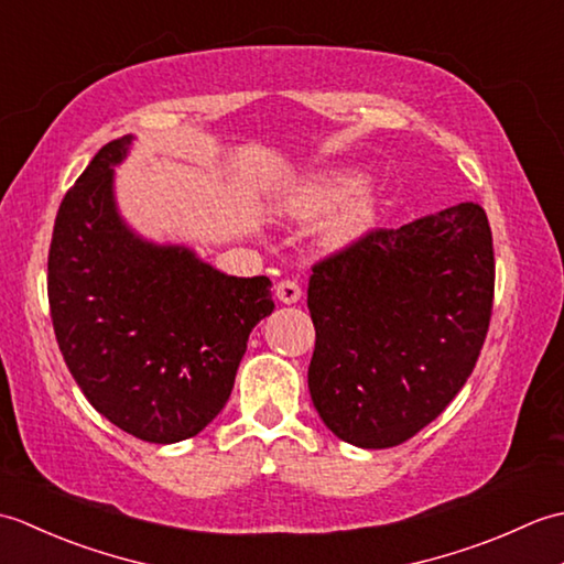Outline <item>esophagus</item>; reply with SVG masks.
Instances as JSON below:
<instances>
[{"label":"esophagus","mask_w":564,"mask_h":564,"mask_svg":"<svg viewBox=\"0 0 564 564\" xmlns=\"http://www.w3.org/2000/svg\"><path fill=\"white\" fill-rule=\"evenodd\" d=\"M301 295H303V289H301V283H297V281L289 279V281L275 283V297H279L283 305L297 303V301H301Z\"/></svg>","instance_id":"esophagus-1"}]
</instances>
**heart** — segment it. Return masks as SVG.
<instances>
[{"label": "heart", "mask_w": 564, "mask_h": 564, "mask_svg": "<svg viewBox=\"0 0 564 564\" xmlns=\"http://www.w3.org/2000/svg\"><path fill=\"white\" fill-rule=\"evenodd\" d=\"M337 213L322 227V245L344 249L356 245L376 227L378 196L373 186L358 184V176L349 170H325L297 178L275 198V210L295 220H313L334 206Z\"/></svg>", "instance_id": "1"}]
</instances>
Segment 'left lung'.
I'll list each match as a JSON object with an SVG mask.
<instances>
[{"instance_id": "1", "label": "left lung", "mask_w": 564, "mask_h": 564, "mask_svg": "<svg viewBox=\"0 0 564 564\" xmlns=\"http://www.w3.org/2000/svg\"><path fill=\"white\" fill-rule=\"evenodd\" d=\"M492 297V232L470 200L315 263L307 388L322 422L358 448L412 438L470 378Z\"/></svg>"}]
</instances>
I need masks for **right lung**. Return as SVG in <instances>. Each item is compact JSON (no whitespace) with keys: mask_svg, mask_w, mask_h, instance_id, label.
<instances>
[{"mask_svg":"<svg viewBox=\"0 0 564 564\" xmlns=\"http://www.w3.org/2000/svg\"><path fill=\"white\" fill-rule=\"evenodd\" d=\"M135 135L104 145L59 203L47 301L57 346L94 410L130 436H196L230 400L247 339L273 313L267 275L237 279L158 245L116 203Z\"/></svg>","mask_w":564,"mask_h":564,"instance_id":"right-lung-1","label":"right lung"}]
</instances>
